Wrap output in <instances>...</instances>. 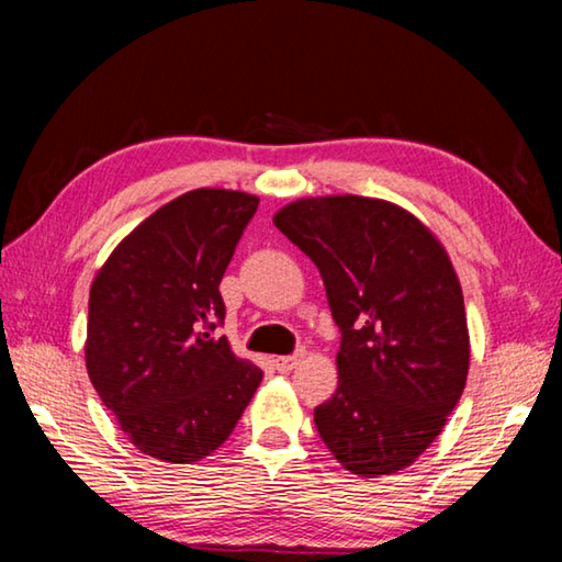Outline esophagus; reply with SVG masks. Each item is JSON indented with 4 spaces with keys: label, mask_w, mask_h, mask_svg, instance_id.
<instances>
[{
    "label": "esophagus",
    "mask_w": 562,
    "mask_h": 562,
    "mask_svg": "<svg viewBox=\"0 0 562 562\" xmlns=\"http://www.w3.org/2000/svg\"><path fill=\"white\" fill-rule=\"evenodd\" d=\"M302 359V349L300 351H294V355H288V357H278L274 359V369H278V372H282V374H288V372H292L294 367H297V361Z\"/></svg>",
    "instance_id": "obj_1"
}]
</instances>
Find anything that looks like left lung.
Segmentation results:
<instances>
[{
    "instance_id": "8db88e82",
    "label": "left lung",
    "mask_w": 562,
    "mask_h": 562,
    "mask_svg": "<svg viewBox=\"0 0 562 562\" xmlns=\"http://www.w3.org/2000/svg\"><path fill=\"white\" fill-rule=\"evenodd\" d=\"M274 225L317 265L341 331L339 384L315 424L347 471L389 475L441 434L469 374L463 292L426 225L361 195L302 198Z\"/></svg>"
}]
</instances>
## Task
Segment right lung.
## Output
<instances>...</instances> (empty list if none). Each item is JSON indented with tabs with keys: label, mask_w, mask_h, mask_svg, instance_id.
<instances>
[{
	"label": "right lung",
	"mask_w": 562,
	"mask_h": 562,
	"mask_svg": "<svg viewBox=\"0 0 562 562\" xmlns=\"http://www.w3.org/2000/svg\"><path fill=\"white\" fill-rule=\"evenodd\" d=\"M260 198L198 188L146 217L89 294L87 369L131 443L193 463L233 434L262 372L225 337L221 280Z\"/></svg>",
	"instance_id": "add662e5"
}]
</instances>
